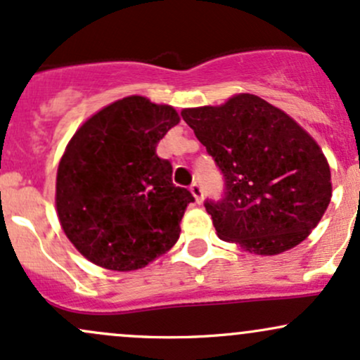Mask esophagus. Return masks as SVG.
I'll return each mask as SVG.
<instances>
[{
	"label": "esophagus",
	"mask_w": 360,
	"mask_h": 360,
	"mask_svg": "<svg viewBox=\"0 0 360 360\" xmlns=\"http://www.w3.org/2000/svg\"><path fill=\"white\" fill-rule=\"evenodd\" d=\"M191 192H192V195L195 197V200L200 204L202 199H204V191H202L199 181H193V184L191 185Z\"/></svg>",
	"instance_id": "esophagus-1"
}]
</instances>
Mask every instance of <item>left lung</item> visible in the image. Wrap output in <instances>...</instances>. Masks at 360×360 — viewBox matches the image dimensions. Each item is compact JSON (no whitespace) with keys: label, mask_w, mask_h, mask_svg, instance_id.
<instances>
[{"label":"left lung","mask_w":360,"mask_h":360,"mask_svg":"<svg viewBox=\"0 0 360 360\" xmlns=\"http://www.w3.org/2000/svg\"><path fill=\"white\" fill-rule=\"evenodd\" d=\"M181 117L223 173V197L204 202L221 240L257 255L306 240L332 199V176L304 129L248 93Z\"/></svg>","instance_id":"8db88e82"}]
</instances>
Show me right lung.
<instances>
[{"mask_svg":"<svg viewBox=\"0 0 360 360\" xmlns=\"http://www.w3.org/2000/svg\"><path fill=\"white\" fill-rule=\"evenodd\" d=\"M179 122L169 105L127 96L72 136L58 168L56 205L66 236L93 264L143 269L176 243L195 199L173 184L172 163L156 146Z\"/></svg>","mask_w":360,"mask_h":360,"instance_id":"obj_1","label":"right lung"}]
</instances>
